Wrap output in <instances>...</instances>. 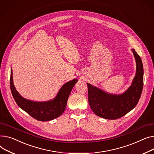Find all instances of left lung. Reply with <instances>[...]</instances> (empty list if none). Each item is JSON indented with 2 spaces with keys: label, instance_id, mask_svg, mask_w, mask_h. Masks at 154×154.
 Segmentation results:
<instances>
[{
  "label": "left lung",
  "instance_id": "1",
  "mask_svg": "<svg viewBox=\"0 0 154 154\" xmlns=\"http://www.w3.org/2000/svg\"><path fill=\"white\" fill-rule=\"evenodd\" d=\"M132 51L136 60V74L132 85L124 94H109L87 83L89 104L97 116L107 119H117L130 112L137 104L143 89V69L140 56L134 49Z\"/></svg>",
  "mask_w": 154,
  "mask_h": 154
}]
</instances>
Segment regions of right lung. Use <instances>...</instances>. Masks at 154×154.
Listing matches in <instances>:
<instances>
[{"mask_svg":"<svg viewBox=\"0 0 154 154\" xmlns=\"http://www.w3.org/2000/svg\"><path fill=\"white\" fill-rule=\"evenodd\" d=\"M77 81L75 79L66 83L62 86L57 96L53 100L43 103L27 100L19 94L13 83L12 69L10 85L14 99L21 109L35 119L40 121H48L57 118L65 111L69 95Z\"/></svg>","mask_w":154,"mask_h":154,"instance_id":"add662e5","label":"right lung"}]
</instances>
